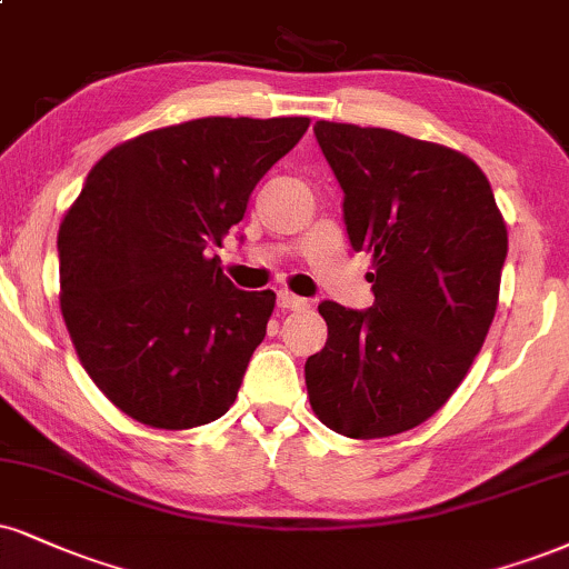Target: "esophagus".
<instances>
[{
	"label": "esophagus",
	"mask_w": 569,
	"mask_h": 569,
	"mask_svg": "<svg viewBox=\"0 0 569 569\" xmlns=\"http://www.w3.org/2000/svg\"><path fill=\"white\" fill-rule=\"evenodd\" d=\"M278 307L280 310H305L307 299L297 297V293L291 291H278Z\"/></svg>",
	"instance_id": "1"
}]
</instances>
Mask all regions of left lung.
Returning <instances> with one entry per match:
<instances>
[{"instance_id": "left-lung-1", "label": "left lung", "mask_w": 569, "mask_h": 569, "mask_svg": "<svg viewBox=\"0 0 569 569\" xmlns=\"http://www.w3.org/2000/svg\"><path fill=\"white\" fill-rule=\"evenodd\" d=\"M345 190L355 251L373 257V307L320 302L326 347L305 362L310 406L352 440L419 427L488 337L509 236L469 156L379 127L315 124Z\"/></svg>"}]
</instances>
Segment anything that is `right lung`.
<instances>
[{
    "mask_svg": "<svg viewBox=\"0 0 569 569\" xmlns=\"http://www.w3.org/2000/svg\"><path fill=\"white\" fill-rule=\"evenodd\" d=\"M307 127L209 116L132 137L89 169L58 232L60 312L121 413L193 429L236 402L276 293L236 289L209 251Z\"/></svg>",
    "mask_w": 569,
    "mask_h": 569,
    "instance_id": "obj_1",
    "label": "right lung"
}]
</instances>
